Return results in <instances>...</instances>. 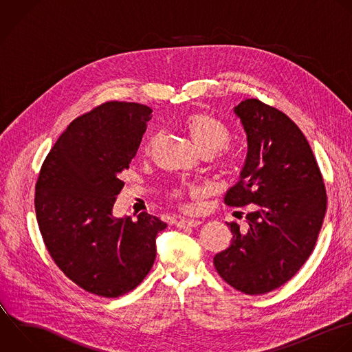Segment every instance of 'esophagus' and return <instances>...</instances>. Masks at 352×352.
<instances>
[{
	"instance_id": "esophagus-1",
	"label": "esophagus",
	"mask_w": 352,
	"mask_h": 352,
	"mask_svg": "<svg viewBox=\"0 0 352 352\" xmlns=\"http://www.w3.org/2000/svg\"><path fill=\"white\" fill-rule=\"evenodd\" d=\"M201 224L199 220H194V219H182L176 223V226L179 228H192V227H198Z\"/></svg>"
}]
</instances>
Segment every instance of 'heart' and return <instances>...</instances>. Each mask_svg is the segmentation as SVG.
<instances>
[{
	"mask_svg": "<svg viewBox=\"0 0 352 352\" xmlns=\"http://www.w3.org/2000/svg\"><path fill=\"white\" fill-rule=\"evenodd\" d=\"M184 128L187 129L194 144L199 148L201 153L213 154L217 150L223 148L230 140L228 129L219 120L204 111H192L187 114L184 118ZM155 142L157 138H151L147 142L144 151L150 153ZM197 191L199 192L201 188H197ZM172 195L173 198H180L182 191L176 190Z\"/></svg>",
	"mask_w": 352,
	"mask_h": 352,
	"instance_id": "b5f03b06",
	"label": "heart"
}]
</instances>
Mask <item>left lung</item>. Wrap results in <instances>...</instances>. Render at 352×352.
Wrapping results in <instances>:
<instances>
[{"instance_id":"obj_1","label":"left lung","mask_w":352,"mask_h":352,"mask_svg":"<svg viewBox=\"0 0 352 352\" xmlns=\"http://www.w3.org/2000/svg\"><path fill=\"white\" fill-rule=\"evenodd\" d=\"M248 140L239 175L224 198L228 206L252 204L246 230L227 223L231 245L213 257L219 275L246 294L286 283L314 250L326 212V190L312 150L298 126L257 99L234 107Z\"/></svg>"}]
</instances>
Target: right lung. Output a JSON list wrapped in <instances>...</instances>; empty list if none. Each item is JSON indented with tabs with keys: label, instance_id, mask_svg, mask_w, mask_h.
I'll list each match as a JSON object with an SVG mask.
<instances>
[{
	"label": "right lung",
	"instance_id": "obj_1",
	"mask_svg": "<svg viewBox=\"0 0 352 352\" xmlns=\"http://www.w3.org/2000/svg\"><path fill=\"white\" fill-rule=\"evenodd\" d=\"M153 110L107 102L76 118L47 155L36 184V214L56 265L84 290L120 297L150 272L157 234L166 228L142 212L117 219L121 173L138 153Z\"/></svg>",
	"mask_w": 352,
	"mask_h": 352
}]
</instances>
